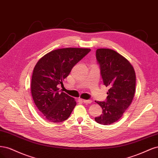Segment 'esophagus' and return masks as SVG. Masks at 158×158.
Returning <instances> with one entry per match:
<instances>
[{"label": "esophagus", "mask_w": 158, "mask_h": 158, "mask_svg": "<svg viewBox=\"0 0 158 158\" xmlns=\"http://www.w3.org/2000/svg\"><path fill=\"white\" fill-rule=\"evenodd\" d=\"M85 104H90L92 102V100H82Z\"/></svg>", "instance_id": "34e87169"}]
</instances>
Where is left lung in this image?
Returning a JSON list of instances; mask_svg holds the SVG:
<instances>
[{
    "label": "left lung",
    "instance_id": "1",
    "mask_svg": "<svg viewBox=\"0 0 158 158\" xmlns=\"http://www.w3.org/2000/svg\"><path fill=\"white\" fill-rule=\"evenodd\" d=\"M96 58L104 85L110 88L106 101H95L102 114L94 118L98 123L110 125L119 120L134 98L136 75L133 66L121 54L108 48H98Z\"/></svg>",
    "mask_w": 158,
    "mask_h": 158
}]
</instances>
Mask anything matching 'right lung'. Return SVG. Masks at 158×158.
<instances>
[{"label":"right lung","instance_id":"right-lung-1","mask_svg":"<svg viewBox=\"0 0 158 158\" xmlns=\"http://www.w3.org/2000/svg\"><path fill=\"white\" fill-rule=\"evenodd\" d=\"M90 51L89 48H66L45 54L35 65L31 79L34 102L44 119L54 123L67 119L76 106L75 99L60 92L58 86L74 65Z\"/></svg>","mask_w":158,"mask_h":158}]
</instances>
